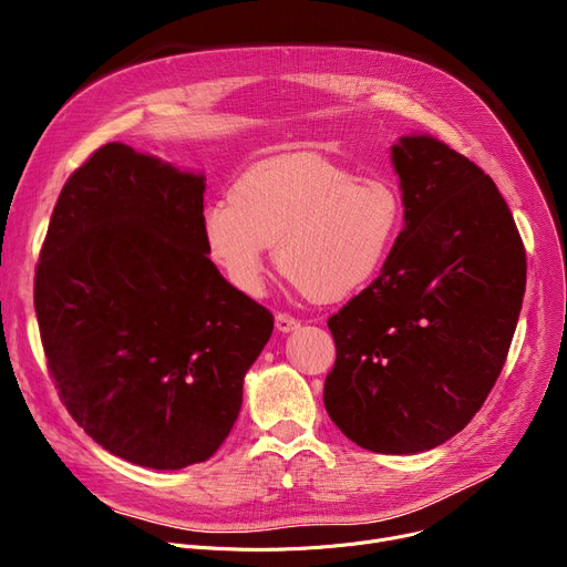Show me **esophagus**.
<instances>
[{
	"label": "esophagus",
	"instance_id": "obj_1",
	"mask_svg": "<svg viewBox=\"0 0 567 567\" xmlns=\"http://www.w3.org/2000/svg\"><path fill=\"white\" fill-rule=\"evenodd\" d=\"M296 326H299V319H293L291 315H285V312L276 315V329L280 333H289V331L296 329Z\"/></svg>",
	"mask_w": 567,
	"mask_h": 567
}]
</instances>
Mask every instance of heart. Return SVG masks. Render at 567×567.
<instances>
[{
  "instance_id": "b5f03b06",
  "label": "heart",
  "mask_w": 567,
  "mask_h": 567,
  "mask_svg": "<svg viewBox=\"0 0 567 567\" xmlns=\"http://www.w3.org/2000/svg\"><path fill=\"white\" fill-rule=\"evenodd\" d=\"M404 223L400 193L321 156H280L236 178L231 197L202 212L206 250L227 280L257 293L271 246L276 261L312 299L340 301L389 259Z\"/></svg>"
}]
</instances>
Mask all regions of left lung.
I'll return each mask as SVG.
<instances>
[{
    "label": "left lung",
    "instance_id": "8db88e82",
    "mask_svg": "<svg viewBox=\"0 0 567 567\" xmlns=\"http://www.w3.org/2000/svg\"><path fill=\"white\" fill-rule=\"evenodd\" d=\"M404 227L379 278L329 319L323 404L365 451L411 455L468 425L503 370L526 252L492 178L430 135L393 144Z\"/></svg>",
    "mask_w": 567,
    "mask_h": 567
}]
</instances>
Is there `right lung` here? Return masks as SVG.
<instances>
[{"instance_id": "obj_1", "label": "right lung", "mask_w": 567, "mask_h": 567, "mask_svg": "<svg viewBox=\"0 0 567 567\" xmlns=\"http://www.w3.org/2000/svg\"><path fill=\"white\" fill-rule=\"evenodd\" d=\"M204 190V174L110 142L62 188L37 266L59 398L107 453L158 471L220 449L274 333L208 259Z\"/></svg>"}]
</instances>
